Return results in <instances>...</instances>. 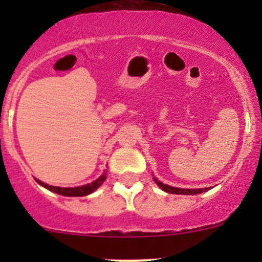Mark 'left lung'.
Returning <instances> with one entry per match:
<instances>
[{
  "instance_id": "left-lung-1",
  "label": "left lung",
  "mask_w": 262,
  "mask_h": 262,
  "mask_svg": "<svg viewBox=\"0 0 262 262\" xmlns=\"http://www.w3.org/2000/svg\"><path fill=\"white\" fill-rule=\"evenodd\" d=\"M153 180H155L156 184H157L158 186H160L161 189L163 190V191L170 192V194L196 195V194H202V192H204V191H207V190H209V189H208V187H205V189H180V187H173V186H170V185L163 184V182L158 181L156 178H153Z\"/></svg>"
}]
</instances>
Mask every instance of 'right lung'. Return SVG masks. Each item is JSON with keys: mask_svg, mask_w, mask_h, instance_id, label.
Returning a JSON list of instances; mask_svg holds the SVG:
<instances>
[{"mask_svg": "<svg viewBox=\"0 0 262 262\" xmlns=\"http://www.w3.org/2000/svg\"><path fill=\"white\" fill-rule=\"evenodd\" d=\"M105 179H106V172L102 173L97 180L91 182V184H87V185H83V186H77V187L50 186V185L46 184V182H41L40 180H36V179L35 180L39 185H41V186L46 187V189L55 192V194L63 195V196H86V195L91 194V192H94L95 190L99 189V187L102 185V182L105 181Z\"/></svg>", "mask_w": 262, "mask_h": 262, "instance_id": "1", "label": "right lung"}]
</instances>
